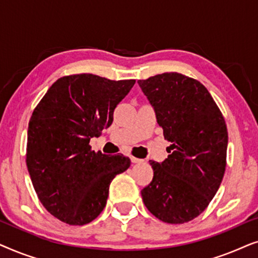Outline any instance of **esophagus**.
Masks as SVG:
<instances>
[{"label":"esophagus","instance_id":"esophagus-1","mask_svg":"<svg viewBox=\"0 0 258 258\" xmlns=\"http://www.w3.org/2000/svg\"><path fill=\"white\" fill-rule=\"evenodd\" d=\"M130 160H132L133 163H141V162H143V160H141V158H137V157H134V156L130 157Z\"/></svg>","mask_w":258,"mask_h":258}]
</instances>
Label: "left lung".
<instances>
[{
  "instance_id": "obj_1",
  "label": "left lung",
  "mask_w": 258,
  "mask_h": 258,
  "mask_svg": "<svg viewBox=\"0 0 258 258\" xmlns=\"http://www.w3.org/2000/svg\"><path fill=\"white\" fill-rule=\"evenodd\" d=\"M154 107L168 158L150 161L153 181L142 189L147 209L158 220L181 224L207 209L220 188L227 165L228 130L206 87L178 73L139 80Z\"/></svg>"
}]
</instances>
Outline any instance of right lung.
<instances>
[{"label":"right lung","mask_w":258,"mask_h":258,"mask_svg":"<svg viewBox=\"0 0 258 258\" xmlns=\"http://www.w3.org/2000/svg\"><path fill=\"white\" fill-rule=\"evenodd\" d=\"M135 80L111 81L93 74L63 76L34 109L26 162L38 200L52 216L84 225L104 209L109 185L130 167L122 154L91 150L114 119V110Z\"/></svg>","instance_id":"1"}]
</instances>
